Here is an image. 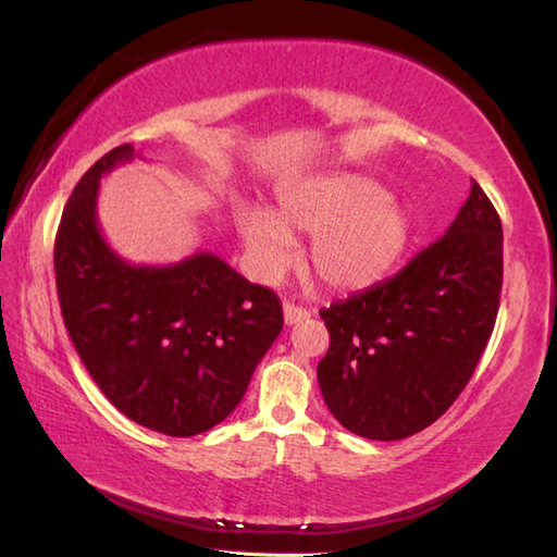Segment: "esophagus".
<instances>
[{"mask_svg": "<svg viewBox=\"0 0 557 557\" xmlns=\"http://www.w3.org/2000/svg\"><path fill=\"white\" fill-rule=\"evenodd\" d=\"M282 311H285V323L287 325H297V323H301V321H306V318H309V311L301 309V306H297V304H289V301L282 304Z\"/></svg>", "mask_w": 557, "mask_h": 557, "instance_id": "obj_1", "label": "esophagus"}]
</instances>
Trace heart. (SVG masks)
I'll use <instances>...</instances> for the list:
<instances>
[{"instance_id":"b5f03b06","label":"heart","mask_w":557,"mask_h":557,"mask_svg":"<svg viewBox=\"0 0 557 557\" xmlns=\"http://www.w3.org/2000/svg\"><path fill=\"white\" fill-rule=\"evenodd\" d=\"M236 227L258 275L277 277L294 263L292 236H313L311 268L333 292H359L383 280L405 253L411 222L395 200L359 174L306 182L277 198L275 215L236 212Z\"/></svg>"}]
</instances>
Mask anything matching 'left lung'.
I'll return each mask as SVG.
<instances>
[{
    "label": "left lung",
    "instance_id": "8db88e82",
    "mask_svg": "<svg viewBox=\"0 0 557 557\" xmlns=\"http://www.w3.org/2000/svg\"><path fill=\"white\" fill-rule=\"evenodd\" d=\"M503 289V224L471 180L441 239L397 275L321 309L327 409L369 441H401L453 407L486 349Z\"/></svg>",
    "mask_w": 557,
    "mask_h": 557
}]
</instances>
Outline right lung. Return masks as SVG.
<instances>
[{"label": "right lung", "mask_w": 557, "mask_h": 557, "mask_svg": "<svg viewBox=\"0 0 557 557\" xmlns=\"http://www.w3.org/2000/svg\"><path fill=\"white\" fill-rule=\"evenodd\" d=\"M128 160L134 146L110 150L64 206L59 306L81 361L124 417L164 435H198L242 401L285 325L282 304L208 251L158 268L116 256L98 227V186Z\"/></svg>", "instance_id": "add662e5"}]
</instances>
